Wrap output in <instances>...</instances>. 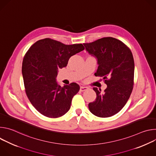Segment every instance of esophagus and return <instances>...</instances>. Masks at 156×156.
I'll return each mask as SVG.
<instances>
[{
    "mask_svg": "<svg viewBox=\"0 0 156 156\" xmlns=\"http://www.w3.org/2000/svg\"><path fill=\"white\" fill-rule=\"evenodd\" d=\"M88 89V87H86V86H81L80 87V91H81V92H83V91H86Z\"/></svg>",
    "mask_w": 156,
    "mask_h": 156,
    "instance_id": "34e87169",
    "label": "esophagus"
}]
</instances>
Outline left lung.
<instances>
[{
	"mask_svg": "<svg viewBox=\"0 0 156 156\" xmlns=\"http://www.w3.org/2000/svg\"><path fill=\"white\" fill-rule=\"evenodd\" d=\"M83 45L97 59L98 67L94 75L102 77L107 86L104 92L93 87L97 97L88 104L89 109L97 117H111L122 110L132 92L135 71L133 54L123 42L112 37Z\"/></svg>",
	"mask_w": 156,
	"mask_h": 156,
	"instance_id": "1",
	"label": "left lung"
}]
</instances>
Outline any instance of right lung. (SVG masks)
<instances>
[{"mask_svg": "<svg viewBox=\"0 0 156 156\" xmlns=\"http://www.w3.org/2000/svg\"><path fill=\"white\" fill-rule=\"evenodd\" d=\"M84 49L82 44L65 45L49 38L37 41L28 49L22 63L25 91L42 115L58 118L70 108L80 86L75 83L61 86L56 78L58 69L65 67L72 56Z\"/></svg>", "mask_w": 156, "mask_h": 156, "instance_id": "right-lung-1", "label": "right lung"}]
</instances>
